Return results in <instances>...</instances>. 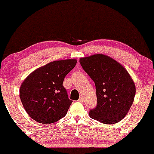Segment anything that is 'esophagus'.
Segmentation results:
<instances>
[{"label":"esophagus","instance_id":"esophagus-1","mask_svg":"<svg viewBox=\"0 0 154 154\" xmlns=\"http://www.w3.org/2000/svg\"><path fill=\"white\" fill-rule=\"evenodd\" d=\"M79 102H84V99H83V97H81L79 98Z\"/></svg>","mask_w":154,"mask_h":154}]
</instances>
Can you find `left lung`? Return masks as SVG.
Here are the masks:
<instances>
[{"instance_id": "obj_1", "label": "left lung", "mask_w": 154, "mask_h": 154, "mask_svg": "<svg viewBox=\"0 0 154 154\" xmlns=\"http://www.w3.org/2000/svg\"><path fill=\"white\" fill-rule=\"evenodd\" d=\"M80 63L96 87L97 104L90 111V118L104 124L119 122L135 96V85L129 73L117 61L102 54L81 58Z\"/></svg>"}]
</instances>
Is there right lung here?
<instances>
[{
    "mask_svg": "<svg viewBox=\"0 0 154 154\" xmlns=\"http://www.w3.org/2000/svg\"><path fill=\"white\" fill-rule=\"evenodd\" d=\"M76 62L74 59L54 61L35 69L23 81L20 100L31 119L50 124L66 116L72 101L63 82Z\"/></svg>",
    "mask_w": 154,
    "mask_h": 154,
    "instance_id": "right-lung-1",
    "label": "right lung"
}]
</instances>
